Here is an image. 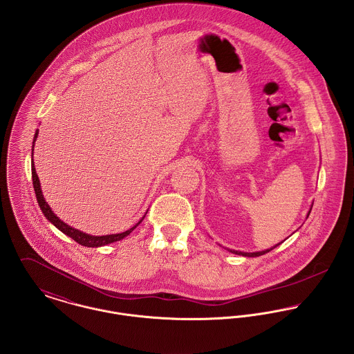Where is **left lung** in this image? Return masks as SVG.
Instances as JSON below:
<instances>
[{"instance_id": "1", "label": "left lung", "mask_w": 354, "mask_h": 354, "mask_svg": "<svg viewBox=\"0 0 354 354\" xmlns=\"http://www.w3.org/2000/svg\"><path fill=\"white\" fill-rule=\"evenodd\" d=\"M311 209H313V205H311V207H310V212H308V214H307V218H308V216H310V213H311ZM281 243H282V241H281ZM281 243H278V244H281ZM278 244H275L274 247H272V248H268V250H263V251H257V252H243V251H236V250H230V248H227V250H228L230 252H232V254H236V255L248 257V258H255V257H261V255H263V254L272 251Z\"/></svg>"}]
</instances>
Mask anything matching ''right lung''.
I'll return each instance as SVG.
<instances>
[{
  "instance_id": "add662e5",
  "label": "right lung",
  "mask_w": 354,
  "mask_h": 354,
  "mask_svg": "<svg viewBox=\"0 0 354 354\" xmlns=\"http://www.w3.org/2000/svg\"><path fill=\"white\" fill-rule=\"evenodd\" d=\"M38 133L39 130L35 131V136H34V142H32V161H31V169H32V185H34V190H35V194H37V199H38V203H39L40 210L41 213L44 214V217L55 227L58 228L62 234H65L69 237H72L75 241H77L81 245H85V247H102V245H106V244H110V243H115L119 241L122 239H124L126 236L130 235V232L133 230H136L144 220V217L134 225L131 227L130 230L122 232V234H113V235H104V236H93L89 235V234H85V232H81L80 230H76L71 225H68L66 223H64L59 217H57V214L51 210V207L48 206V203L46 202L43 193H41V189H40L39 178H38V174L35 171V164H34V147H35V141L38 138Z\"/></svg>"
}]
</instances>
